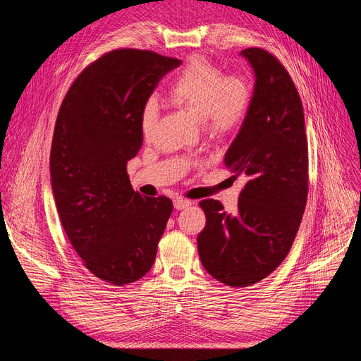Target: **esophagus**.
<instances>
[{"label":"esophagus","instance_id":"1","mask_svg":"<svg viewBox=\"0 0 361 361\" xmlns=\"http://www.w3.org/2000/svg\"><path fill=\"white\" fill-rule=\"evenodd\" d=\"M192 203H191V200H187V199H176L174 200V207H176V209H187V207H190Z\"/></svg>","mask_w":361,"mask_h":361}]
</instances>
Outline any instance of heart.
Here are the masks:
<instances>
[{
	"label": "heart",
	"mask_w": 361,
	"mask_h": 361,
	"mask_svg": "<svg viewBox=\"0 0 361 361\" xmlns=\"http://www.w3.org/2000/svg\"><path fill=\"white\" fill-rule=\"evenodd\" d=\"M169 101L202 120L214 137H227L248 117L253 90L243 75H224L223 69L204 57H192L167 90ZM158 104L149 97L140 113V128L149 138L158 123Z\"/></svg>",
	"instance_id": "heart-1"
}]
</instances>
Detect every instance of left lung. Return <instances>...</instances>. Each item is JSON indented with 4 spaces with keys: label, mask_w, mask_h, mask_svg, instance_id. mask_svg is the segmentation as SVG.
I'll return each instance as SVG.
<instances>
[{
    "label": "left lung",
    "mask_w": 361,
    "mask_h": 361,
    "mask_svg": "<svg viewBox=\"0 0 361 361\" xmlns=\"http://www.w3.org/2000/svg\"><path fill=\"white\" fill-rule=\"evenodd\" d=\"M241 54L255 69L256 85L224 166L245 183L233 214L214 199L199 203L206 215L197 236L202 265L231 288L259 283L286 259L309 194V147L297 87L267 49Z\"/></svg>",
    "instance_id": "1"
}]
</instances>
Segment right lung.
Segmentation results:
<instances>
[{
    "label": "right lung",
    "mask_w": 361,
    "mask_h": 361,
    "mask_svg": "<svg viewBox=\"0 0 361 361\" xmlns=\"http://www.w3.org/2000/svg\"><path fill=\"white\" fill-rule=\"evenodd\" d=\"M179 59L120 48L90 63L61 102L51 183L64 232L92 274L113 286L145 277L173 211L166 195L141 197L126 171L143 145L140 113Z\"/></svg>",
    "instance_id": "1"
}]
</instances>
